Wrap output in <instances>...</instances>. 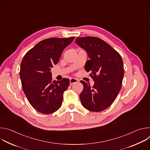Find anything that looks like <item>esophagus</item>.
<instances>
[{"label": "esophagus", "instance_id": "obj_1", "mask_svg": "<svg viewBox=\"0 0 150 150\" xmlns=\"http://www.w3.org/2000/svg\"><path fill=\"white\" fill-rule=\"evenodd\" d=\"M78 81V80L76 78H71L70 79V85H72L76 82H77Z\"/></svg>", "mask_w": 150, "mask_h": 150}]
</instances>
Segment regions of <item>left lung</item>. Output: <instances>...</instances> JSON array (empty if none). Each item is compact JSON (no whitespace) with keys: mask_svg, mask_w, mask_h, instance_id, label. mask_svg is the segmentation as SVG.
Returning a JSON list of instances; mask_svg holds the SVG:
<instances>
[{"mask_svg":"<svg viewBox=\"0 0 150 150\" xmlns=\"http://www.w3.org/2000/svg\"><path fill=\"white\" fill-rule=\"evenodd\" d=\"M76 43L88 54L90 60L85 69L90 72L94 81L91 87L81 81L83 88L79 95L84 108L91 112H101L114 102L120 89L124 68L120 55L104 41L97 37H77Z\"/></svg>","mask_w":150,"mask_h":150,"instance_id":"obj_1","label":"left lung"}]
</instances>
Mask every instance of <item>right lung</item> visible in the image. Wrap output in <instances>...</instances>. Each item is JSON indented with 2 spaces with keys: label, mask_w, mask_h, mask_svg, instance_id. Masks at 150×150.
<instances>
[{
  "label": "right lung",
  "mask_w": 150,
  "mask_h": 150,
  "mask_svg": "<svg viewBox=\"0 0 150 150\" xmlns=\"http://www.w3.org/2000/svg\"><path fill=\"white\" fill-rule=\"evenodd\" d=\"M74 38H50L41 41L21 62L19 75L23 91L31 105L41 113H54L62 105L69 79L52 81L50 71Z\"/></svg>",
  "instance_id": "1"
}]
</instances>
